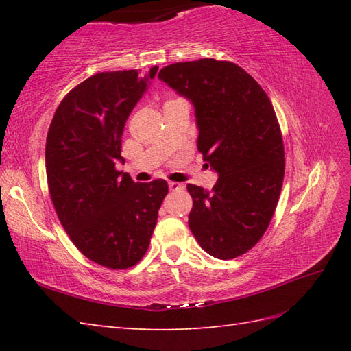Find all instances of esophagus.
Segmentation results:
<instances>
[{"label":"esophagus","mask_w":351,"mask_h":351,"mask_svg":"<svg viewBox=\"0 0 351 351\" xmlns=\"http://www.w3.org/2000/svg\"><path fill=\"white\" fill-rule=\"evenodd\" d=\"M169 189L170 191H184L185 185L181 182H169Z\"/></svg>","instance_id":"1"}]
</instances>
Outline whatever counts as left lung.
<instances>
[{
	"mask_svg": "<svg viewBox=\"0 0 351 351\" xmlns=\"http://www.w3.org/2000/svg\"><path fill=\"white\" fill-rule=\"evenodd\" d=\"M158 78L195 107L197 149L219 173L213 190L189 184V226L206 253L243 255L264 235L278 205L285 152L267 93L240 66L214 58L175 63Z\"/></svg>",
	"mask_w": 351,
	"mask_h": 351,
	"instance_id": "1",
	"label": "left lung"
}]
</instances>
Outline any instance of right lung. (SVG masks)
Here are the masks:
<instances>
[{
  "label": "right lung",
  "instance_id": "add662e5",
  "mask_svg": "<svg viewBox=\"0 0 351 351\" xmlns=\"http://www.w3.org/2000/svg\"><path fill=\"white\" fill-rule=\"evenodd\" d=\"M158 66L101 72L64 96L48 131L49 195L77 249L96 264L123 270L146 253L167 182L137 184L116 170L126 119Z\"/></svg>",
  "mask_w": 351,
  "mask_h": 351
}]
</instances>
